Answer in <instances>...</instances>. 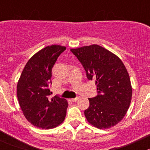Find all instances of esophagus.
<instances>
[{
	"label": "esophagus",
	"instance_id": "obj_1",
	"mask_svg": "<svg viewBox=\"0 0 150 150\" xmlns=\"http://www.w3.org/2000/svg\"><path fill=\"white\" fill-rule=\"evenodd\" d=\"M78 99H79V97H76V98H73V99H72L71 100H72V102H77V101L78 100Z\"/></svg>",
	"mask_w": 150,
	"mask_h": 150
}]
</instances>
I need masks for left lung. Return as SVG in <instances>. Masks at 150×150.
Listing matches in <instances>:
<instances>
[{"instance_id":"left-lung-1","label":"left lung","mask_w":150,"mask_h":150,"mask_svg":"<svg viewBox=\"0 0 150 150\" xmlns=\"http://www.w3.org/2000/svg\"><path fill=\"white\" fill-rule=\"evenodd\" d=\"M70 50L83 66L88 79L96 81L98 95L89 98V107L84 112L88 122L99 129L117 125L132 97L131 80L121 59L96 44Z\"/></svg>"}]
</instances>
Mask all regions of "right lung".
<instances>
[{
	"mask_svg": "<svg viewBox=\"0 0 150 150\" xmlns=\"http://www.w3.org/2000/svg\"><path fill=\"white\" fill-rule=\"evenodd\" d=\"M65 46L52 45L35 54L24 67L16 86V96L24 115L31 124L43 129L56 128L66 117L67 101L50 99L51 70Z\"/></svg>",
	"mask_w": 150,
	"mask_h": 150,
	"instance_id": "1",
	"label": "right lung"
}]
</instances>
